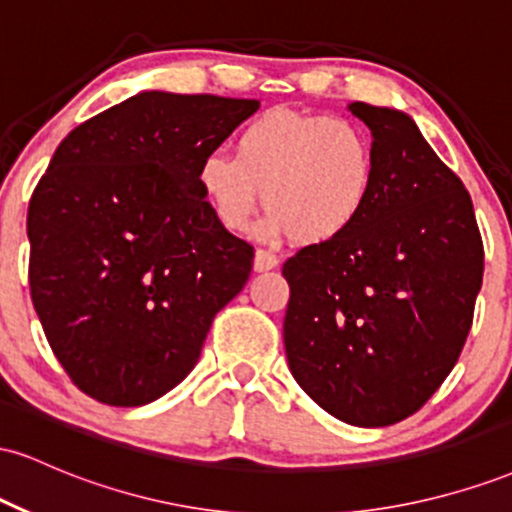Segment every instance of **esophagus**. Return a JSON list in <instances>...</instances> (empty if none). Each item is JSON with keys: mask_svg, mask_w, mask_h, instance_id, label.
Masks as SVG:
<instances>
[{"mask_svg": "<svg viewBox=\"0 0 512 512\" xmlns=\"http://www.w3.org/2000/svg\"><path fill=\"white\" fill-rule=\"evenodd\" d=\"M276 264H279V257H276L274 252H269V250L255 252V262H252L255 272H269V269H274Z\"/></svg>", "mask_w": 512, "mask_h": 512, "instance_id": "esophagus-1", "label": "esophagus"}]
</instances>
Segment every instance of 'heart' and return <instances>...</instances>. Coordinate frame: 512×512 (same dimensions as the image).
<instances>
[{
  "label": "heart",
  "instance_id": "obj_1",
  "mask_svg": "<svg viewBox=\"0 0 512 512\" xmlns=\"http://www.w3.org/2000/svg\"><path fill=\"white\" fill-rule=\"evenodd\" d=\"M378 156L358 122L274 108L238 132L236 156L209 151L197 185L219 223L240 233L260 202L264 236L327 245L356 226L375 192Z\"/></svg>",
  "mask_w": 512,
  "mask_h": 512
}]
</instances>
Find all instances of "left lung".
Masks as SVG:
<instances>
[{
    "label": "left lung",
    "mask_w": 512,
    "mask_h": 512,
    "mask_svg": "<svg viewBox=\"0 0 512 512\" xmlns=\"http://www.w3.org/2000/svg\"><path fill=\"white\" fill-rule=\"evenodd\" d=\"M373 134L368 209L342 238L286 260L291 375L327 414L361 428L419 411L472 327L484 245L462 180L407 113L349 103Z\"/></svg>",
    "instance_id": "left-lung-1"
}]
</instances>
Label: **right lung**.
Segmentation results:
<instances>
[{
	"mask_svg": "<svg viewBox=\"0 0 512 512\" xmlns=\"http://www.w3.org/2000/svg\"><path fill=\"white\" fill-rule=\"evenodd\" d=\"M260 101L142 91L64 137L28 204L31 298L81 392L142 407L197 366L255 252L226 231L197 166Z\"/></svg>",
	"mask_w": 512,
	"mask_h": 512,
	"instance_id": "obj_1",
	"label": "right lung"
}]
</instances>
